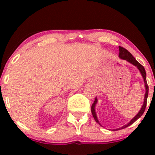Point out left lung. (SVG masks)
Wrapping results in <instances>:
<instances>
[{"label":"left lung","instance_id":"left-lung-1","mask_svg":"<svg viewBox=\"0 0 155 155\" xmlns=\"http://www.w3.org/2000/svg\"><path fill=\"white\" fill-rule=\"evenodd\" d=\"M118 56H119L120 58L123 59V60L127 61L128 62H130V64H134V66H136L137 68L139 69V70H140V73H141L142 76H143V79H144L145 86V98H144V103H143V107H142L141 109H140V112H139V113L137 114V115H136V116L134 117V118H133V119L131 120V121H130V122L128 123V124H125V125H124V126L118 128V129L113 130H118L124 129V128L127 127L128 126H130V125H131V124H134V123L135 122V121H137V120L139 118H140V117H141L142 115H143V114L144 113L145 107H146V105H147V98H148V84H147L146 73H145V70L144 67H143L142 64H140L139 63V62L137 61V60H136L135 58H134V56H133L132 54H131L130 53L129 51H128L126 49V48L121 47V46H119V54H118ZM97 102V97H96V98H95V100H94V102L93 103V104H92V106H91V112H92V115H93L94 118V120H95V121H96V122L98 123V124H99L100 125H101V124H100L99 121H98L97 118L96 112H95V109H94V108H95V105H96Z\"/></svg>","mask_w":155,"mask_h":155}]
</instances>
